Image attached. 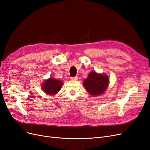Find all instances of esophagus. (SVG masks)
Listing matches in <instances>:
<instances>
[{"mask_svg":"<svg viewBox=\"0 0 150 150\" xmlns=\"http://www.w3.org/2000/svg\"><path fill=\"white\" fill-rule=\"evenodd\" d=\"M71 80H74V81H76L78 80L79 79V77L78 76H74V77H71Z\"/></svg>","mask_w":150,"mask_h":150,"instance_id":"34e87169","label":"esophagus"}]
</instances>
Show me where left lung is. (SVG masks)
<instances>
[{
  "label": "left lung",
  "instance_id": "1",
  "mask_svg": "<svg viewBox=\"0 0 150 150\" xmlns=\"http://www.w3.org/2000/svg\"><path fill=\"white\" fill-rule=\"evenodd\" d=\"M83 83L90 95L98 96L103 94L107 90L109 84V77L105 74H100L92 71Z\"/></svg>",
  "mask_w": 150,
  "mask_h": 150
}]
</instances>
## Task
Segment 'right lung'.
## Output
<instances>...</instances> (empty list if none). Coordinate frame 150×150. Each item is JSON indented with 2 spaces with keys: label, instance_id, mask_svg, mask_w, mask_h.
I'll use <instances>...</instances> for the list:
<instances>
[{
  "label": "right lung",
  "instance_id": "1",
  "mask_svg": "<svg viewBox=\"0 0 150 150\" xmlns=\"http://www.w3.org/2000/svg\"><path fill=\"white\" fill-rule=\"evenodd\" d=\"M63 85L61 80H56L55 78L50 77L46 80L42 85V89L48 95H55L60 90Z\"/></svg>",
  "mask_w": 150,
  "mask_h": 150
}]
</instances>
